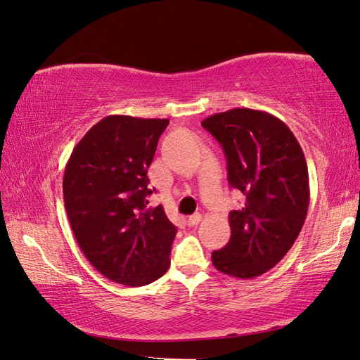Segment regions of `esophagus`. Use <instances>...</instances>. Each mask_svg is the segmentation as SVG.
<instances>
[{"label":"esophagus","instance_id":"34e87169","mask_svg":"<svg viewBox=\"0 0 360 360\" xmlns=\"http://www.w3.org/2000/svg\"><path fill=\"white\" fill-rule=\"evenodd\" d=\"M201 219H202V215H201V213H195V215L188 217V219H187V224H188V226H196L198 223H200Z\"/></svg>","mask_w":360,"mask_h":360}]
</instances>
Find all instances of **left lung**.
Instances as JSON below:
<instances>
[{"mask_svg":"<svg viewBox=\"0 0 360 360\" xmlns=\"http://www.w3.org/2000/svg\"><path fill=\"white\" fill-rule=\"evenodd\" d=\"M201 125L221 143L229 184L246 196L229 213L231 240L212 254L219 272L254 278L281 262L300 233L309 205L308 165L285 122L266 111L233 108Z\"/></svg>","mask_w":360,"mask_h":360,"instance_id":"left-lung-1","label":"left lung"}]
</instances>
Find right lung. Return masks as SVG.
<instances>
[{
  "mask_svg": "<svg viewBox=\"0 0 360 360\" xmlns=\"http://www.w3.org/2000/svg\"><path fill=\"white\" fill-rule=\"evenodd\" d=\"M168 119L106 116L75 145L63 196L83 255L120 285L143 286L170 266L176 227L162 205L148 207L147 170Z\"/></svg>",
  "mask_w": 360,
  "mask_h": 360,
  "instance_id": "right-lung-1",
  "label": "right lung"
}]
</instances>
